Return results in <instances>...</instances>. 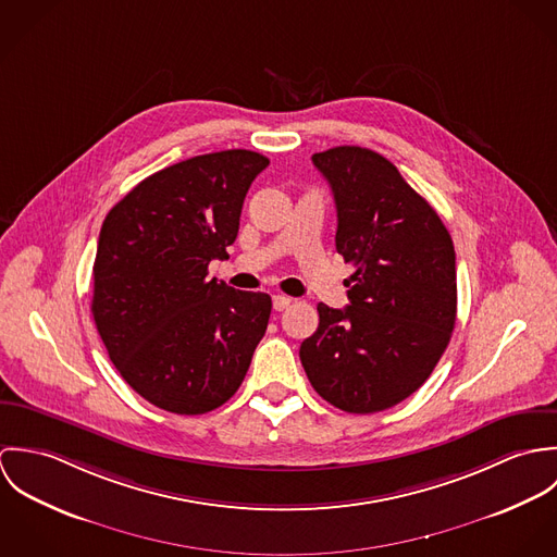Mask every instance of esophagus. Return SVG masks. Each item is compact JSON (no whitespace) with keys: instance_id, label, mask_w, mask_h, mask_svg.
Returning <instances> with one entry per match:
<instances>
[{"instance_id":"34e87169","label":"esophagus","mask_w":557,"mask_h":557,"mask_svg":"<svg viewBox=\"0 0 557 557\" xmlns=\"http://www.w3.org/2000/svg\"><path fill=\"white\" fill-rule=\"evenodd\" d=\"M289 305H292V298H287V296H283V294H276V296L272 298L274 311H285Z\"/></svg>"}]
</instances>
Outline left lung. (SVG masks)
<instances>
[{"label":"left lung","mask_w":557,"mask_h":557,"mask_svg":"<svg viewBox=\"0 0 557 557\" xmlns=\"http://www.w3.org/2000/svg\"><path fill=\"white\" fill-rule=\"evenodd\" d=\"M336 203V250L356 272L349 305H318L300 360L321 398L375 413L433 373L457 321L455 246L437 212L382 154L338 146L313 154Z\"/></svg>","instance_id":"8db88e82"}]
</instances>
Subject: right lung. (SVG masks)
Masks as SVG:
<instances>
[{"label": "right lung", "mask_w": 557, "mask_h": 557, "mask_svg": "<svg viewBox=\"0 0 557 557\" xmlns=\"http://www.w3.org/2000/svg\"><path fill=\"white\" fill-rule=\"evenodd\" d=\"M270 160L225 150L171 164L107 214L91 315L126 384L164 411L197 416L236 395L272 300L208 278L227 259L244 197Z\"/></svg>", "instance_id": "1"}]
</instances>
